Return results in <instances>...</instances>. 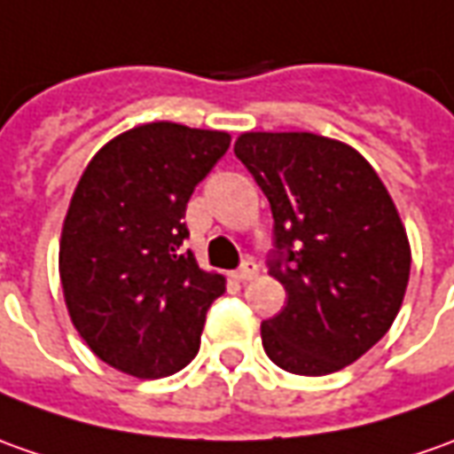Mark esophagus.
I'll list each match as a JSON object with an SVG mask.
<instances>
[{
	"mask_svg": "<svg viewBox=\"0 0 454 454\" xmlns=\"http://www.w3.org/2000/svg\"><path fill=\"white\" fill-rule=\"evenodd\" d=\"M255 276H258V266H255L253 261H246V263L233 273V278L239 280V283H248V280H253Z\"/></svg>",
	"mask_w": 454,
	"mask_h": 454,
	"instance_id": "34e87169",
	"label": "esophagus"
}]
</instances>
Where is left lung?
Returning a JSON list of instances; mask_svg holds the SVG:
<instances>
[{"label": "left lung", "instance_id": "obj_1", "mask_svg": "<svg viewBox=\"0 0 454 454\" xmlns=\"http://www.w3.org/2000/svg\"><path fill=\"white\" fill-rule=\"evenodd\" d=\"M236 156L263 188L276 221L268 276L288 303L261 323L278 368L328 375L390 331L410 280V240L365 156L310 131H246Z\"/></svg>", "mask_w": 454, "mask_h": 454}]
</instances>
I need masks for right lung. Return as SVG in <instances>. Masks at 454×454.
<instances>
[{
	"label": "right lung",
	"mask_w": 454,
	"mask_h": 454,
	"mask_svg": "<svg viewBox=\"0 0 454 454\" xmlns=\"http://www.w3.org/2000/svg\"><path fill=\"white\" fill-rule=\"evenodd\" d=\"M228 146V131L141 123L104 144L74 188L59 278L74 328L111 368L153 380L199 353L226 278L181 253L184 215Z\"/></svg>",
	"instance_id": "add662e5"
}]
</instances>
